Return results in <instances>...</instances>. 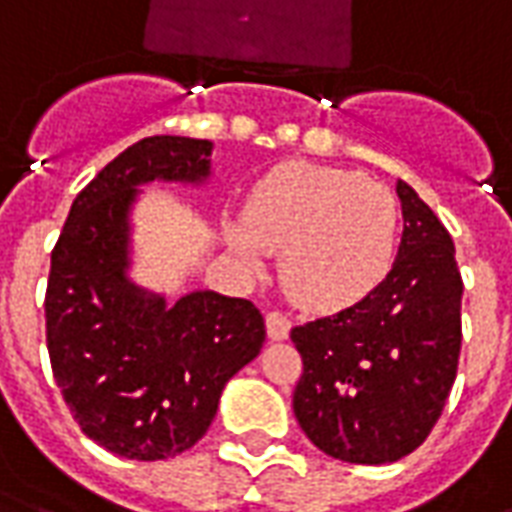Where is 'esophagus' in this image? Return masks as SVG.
Wrapping results in <instances>:
<instances>
[{
	"label": "esophagus",
	"instance_id": "obj_1",
	"mask_svg": "<svg viewBox=\"0 0 512 512\" xmlns=\"http://www.w3.org/2000/svg\"><path fill=\"white\" fill-rule=\"evenodd\" d=\"M266 332H268V340H288V334H290L288 315H282V312H268Z\"/></svg>",
	"mask_w": 512,
	"mask_h": 512
}]
</instances>
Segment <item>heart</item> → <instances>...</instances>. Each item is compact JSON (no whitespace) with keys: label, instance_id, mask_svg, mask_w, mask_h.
Here are the masks:
<instances>
[{"label":"heart","instance_id":"1","mask_svg":"<svg viewBox=\"0 0 512 512\" xmlns=\"http://www.w3.org/2000/svg\"><path fill=\"white\" fill-rule=\"evenodd\" d=\"M238 260L260 271L282 252L288 299L307 312H340L367 299L395 263L397 202L356 172L307 161L271 169L224 227Z\"/></svg>","mask_w":512,"mask_h":512}]
</instances>
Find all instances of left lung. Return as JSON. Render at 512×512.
<instances>
[{
  "label": "left lung",
  "instance_id": "1",
  "mask_svg": "<svg viewBox=\"0 0 512 512\" xmlns=\"http://www.w3.org/2000/svg\"><path fill=\"white\" fill-rule=\"evenodd\" d=\"M403 238L367 299L296 326L304 362L293 411L307 439L345 463L400 461L439 422L461 356L463 279L455 244L397 180Z\"/></svg>",
  "mask_w": 512,
  "mask_h": 512
}]
</instances>
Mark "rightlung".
Wrapping results in <instances>:
<instances>
[{"instance_id":"right-lung-1","label":"right lung","mask_w":512,"mask_h":512,"mask_svg":"<svg viewBox=\"0 0 512 512\" xmlns=\"http://www.w3.org/2000/svg\"><path fill=\"white\" fill-rule=\"evenodd\" d=\"M211 142L147 136L109 161L71 205L51 252L46 345L79 428L131 461L180 455L211 428L224 384L266 340L252 301L194 290L175 304L128 279V213L150 180L202 183Z\"/></svg>"}]
</instances>
